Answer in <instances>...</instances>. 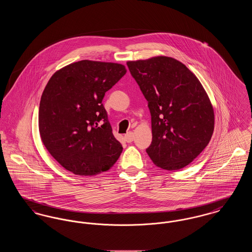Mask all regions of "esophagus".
I'll list each match as a JSON object with an SVG mask.
<instances>
[{
    "mask_svg": "<svg viewBox=\"0 0 252 252\" xmlns=\"http://www.w3.org/2000/svg\"><path fill=\"white\" fill-rule=\"evenodd\" d=\"M134 139V136H133V133L132 132H127L126 135H125V140L126 143H131Z\"/></svg>",
    "mask_w": 252,
    "mask_h": 252,
    "instance_id": "esophagus-1",
    "label": "esophagus"
}]
</instances>
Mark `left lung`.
Here are the masks:
<instances>
[{"label":"left lung","mask_w":252,"mask_h":252,"mask_svg":"<svg viewBox=\"0 0 252 252\" xmlns=\"http://www.w3.org/2000/svg\"><path fill=\"white\" fill-rule=\"evenodd\" d=\"M148 102L152 143L146 153L158 167H185L208 145L215 128L211 101L197 77L168 57L127 61Z\"/></svg>","instance_id":"8db88e82"}]
</instances>
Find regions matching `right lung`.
<instances>
[{
	"instance_id": "right-lung-1",
	"label": "right lung",
	"mask_w": 252,
	"mask_h": 252,
	"mask_svg": "<svg viewBox=\"0 0 252 252\" xmlns=\"http://www.w3.org/2000/svg\"><path fill=\"white\" fill-rule=\"evenodd\" d=\"M126 72L118 63L81 60L55 72L46 85L38 110L41 141L74 175H97L119 158L123 146L102 101Z\"/></svg>"
}]
</instances>
